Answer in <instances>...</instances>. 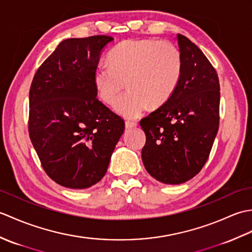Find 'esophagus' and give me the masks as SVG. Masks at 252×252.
<instances>
[{
    "instance_id": "obj_1",
    "label": "esophagus",
    "mask_w": 252,
    "mask_h": 252,
    "mask_svg": "<svg viewBox=\"0 0 252 252\" xmlns=\"http://www.w3.org/2000/svg\"><path fill=\"white\" fill-rule=\"evenodd\" d=\"M137 126V123L134 121H126V129H132V127H135Z\"/></svg>"
}]
</instances>
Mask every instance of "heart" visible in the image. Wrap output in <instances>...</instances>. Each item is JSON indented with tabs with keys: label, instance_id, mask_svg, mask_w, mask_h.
Returning <instances> with one entry per match:
<instances>
[{
	"label": "heart",
	"instance_id": "1",
	"mask_svg": "<svg viewBox=\"0 0 252 252\" xmlns=\"http://www.w3.org/2000/svg\"><path fill=\"white\" fill-rule=\"evenodd\" d=\"M108 63L94 69L93 83L99 98L126 118H137L148 105L164 104L178 88L183 62L178 47L156 39L126 40L108 54Z\"/></svg>",
	"mask_w": 252,
	"mask_h": 252
}]
</instances>
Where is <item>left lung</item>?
Returning <instances> with one entry per match:
<instances>
[{
    "instance_id": "left-lung-1",
    "label": "left lung",
    "mask_w": 252,
    "mask_h": 252,
    "mask_svg": "<svg viewBox=\"0 0 252 252\" xmlns=\"http://www.w3.org/2000/svg\"><path fill=\"white\" fill-rule=\"evenodd\" d=\"M183 69L172 96L140 121L144 167L164 184H182L207 162L219 130L220 83L199 47L178 34Z\"/></svg>"
}]
</instances>
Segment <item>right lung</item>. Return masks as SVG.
<instances>
[{"label": "right lung", "mask_w": 252, "mask_h": 252, "mask_svg": "<svg viewBox=\"0 0 252 252\" xmlns=\"http://www.w3.org/2000/svg\"><path fill=\"white\" fill-rule=\"evenodd\" d=\"M108 35L67 39L37 69L29 92V135L46 174L84 189L106 174L125 121L97 98L93 73Z\"/></svg>", "instance_id": "1"}]
</instances>
